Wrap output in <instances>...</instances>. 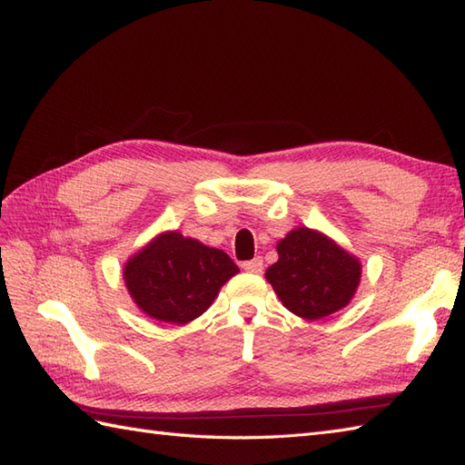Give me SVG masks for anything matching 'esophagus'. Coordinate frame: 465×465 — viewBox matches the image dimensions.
Masks as SVG:
<instances>
[{"label":"esophagus","mask_w":465,"mask_h":465,"mask_svg":"<svg viewBox=\"0 0 465 465\" xmlns=\"http://www.w3.org/2000/svg\"><path fill=\"white\" fill-rule=\"evenodd\" d=\"M242 268H244L246 272H251V274H260V272L264 270V260L260 258V256H256V258H252V260H248V262H244Z\"/></svg>","instance_id":"1"}]
</instances>
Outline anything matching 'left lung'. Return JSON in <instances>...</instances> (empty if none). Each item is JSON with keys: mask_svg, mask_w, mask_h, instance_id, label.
I'll list each match as a JSON object with an SVG mask.
<instances>
[{"mask_svg": "<svg viewBox=\"0 0 465 465\" xmlns=\"http://www.w3.org/2000/svg\"><path fill=\"white\" fill-rule=\"evenodd\" d=\"M276 251L278 262L266 270V280L298 318L322 320L353 300L363 266L327 234L296 226Z\"/></svg>", "mask_w": 465, "mask_h": 465, "instance_id": "obj_1", "label": "left lung"}]
</instances>
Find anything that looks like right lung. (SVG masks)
Listing matches in <instances>:
<instances>
[{
  "label": "right lung",
  "mask_w": 465,
  "mask_h": 465,
  "mask_svg": "<svg viewBox=\"0 0 465 465\" xmlns=\"http://www.w3.org/2000/svg\"><path fill=\"white\" fill-rule=\"evenodd\" d=\"M122 274L130 298L145 315L185 325L209 310L239 266L219 248L167 231L130 256Z\"/></svg>",
  "instance_id": "obj_1"
}]
</instances>
